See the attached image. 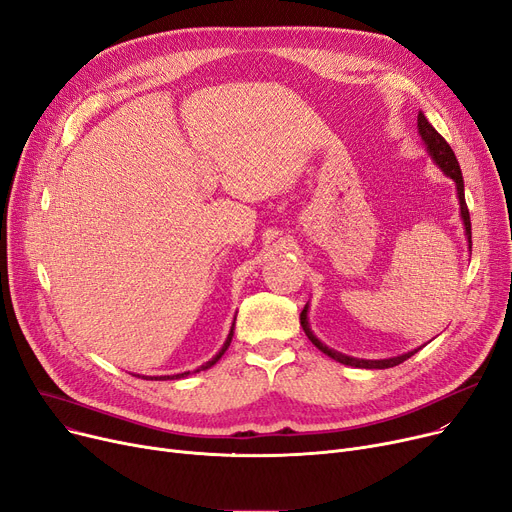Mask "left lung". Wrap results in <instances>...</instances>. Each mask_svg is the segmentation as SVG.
<instances>
[{"mask_svg": "<svg viewBox=\"0 0 512 512\" xmlns=\"http://www.w3.org/2000/svg\"><path fill=\"white\" fill-rule=\"evenodd\" d=\"M417 129H419V135L423 139V145L427 154L431 156L433 164L442 170V173L454 181L456 185V198H458V204H460V221L462 225H465V237L469 241V250H471V218H469V208H467V202H465V181H462V173H460V166H458V160L452 152V148L448 145V141L437 133L433 129V125L427 120V116L423 112H419L417 116ZM308 312H310V302H306L302 314H300V323H302V329L304 333L308 335L310 342L319 348L323 354H327L329 358L342 362V364H348V367H356V369H389V367H396V364L408 360L410 356H415L421 348L417 350H410L406 354H398V356H392V358H379V360H367V358H354V356H348V354H342L337 352L333 348H329L327 344H323L319 337L314 335V331L310 329V321H308Z\"/></svg>", "mask_w": 512, "mask_h": 512, "instance_id": "8db88e82", "label": "left lung"}]
</instances>
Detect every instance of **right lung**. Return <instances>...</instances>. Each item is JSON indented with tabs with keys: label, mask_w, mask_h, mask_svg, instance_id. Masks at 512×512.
Listing matches in <instances>:
<instances>
[{
	"label": "right lung",
	"mask_w": 512,
	"mask_h": 512,
	"mask_svg": "<svg viewBox=\"0 0 512 512\" xmlns=\"http://www.w3.org/2000/svg\"><path fill=\"white\" fill-rule=\"evenodd\" d=\"M233 331H235V321H233V325H231V329H229V335H227V339H225V344L221 346V350H218L208 362H204L202 367H198L196 371H185V373H177V375H135V377H143V379H150V381H168V379H185V377H189V375H196V373H200V371H206V369H210V367H214V364L223 358V354L227 352V348L231 346V339H233Z\"/></svg>",
	"instance_id": "obj_1"
}]
</instances>
